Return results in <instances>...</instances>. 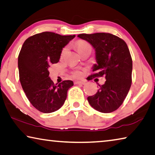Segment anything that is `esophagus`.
<instances>
[{
	"label": "esophagus",
	"instance_id": "1",
	"mask_svg": "<svg viewBox=\"0 0 155 155\" xmlns=\"http://www.w3.org/2000/svg\"><path fill=\"white\" fill-rule=\"evenodd\" d=\"M74 84H81V85H84L85 84V81H74Z\"/></svg>",
	"mask_w": 155,
	"mask_h": 155
}]
</instances>
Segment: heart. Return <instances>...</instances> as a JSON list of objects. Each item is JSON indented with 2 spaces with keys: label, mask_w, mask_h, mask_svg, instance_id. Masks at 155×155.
Masks as SVG:
<instances>
[{
  "label": "heart",
  "mask_w": 155,
  "mask_h": 155,
  "mask_svg": "<svg viewBox=\"0 0 155 155\" xmlns=\"http://www.w3.org/2000/svg\"><path fill=\"white\" fill-rule=\"evenodd\" d=\"M87 45H89V44H88L87 42H85V41H78L77 44V48L78 51H79L81 49H82L83 48H84V47L87 46ZM66 51H67V48H63V50L62 51V54H64L66 52ZM73 75L74 77L78 78L81 76V72H79V71H76V72H74Z\"/></svg>",
  "instance_id": "1"
}]
</instances>
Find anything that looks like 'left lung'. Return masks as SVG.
<instances>
[{"label": "left lung", "mask_w": 155, "mask_h": 155, "mask_svg": "<svg viewBox=\"0 0 155 155\" xmlns=\"http://www.w3.org/2000/svg\"><path fill=\"white\" fill-rule=\"evenodd\" d=\"M78 37L95 50L97 63L93 66L91 78L104 76L106 79L104 85H99L94 95L87 97L88 102L99 112H114L121 106L131 86L132 61L127 44L109 33L81 34Z\"/></svg>", "instance_id": "8db88e82"}]
</instances>
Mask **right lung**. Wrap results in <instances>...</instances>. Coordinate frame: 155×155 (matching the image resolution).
<instances>
[{
  "instance_id": "1",
  "label": "right lung",
  "mask_w": 155,
  "mask_h": 155,
  "mask_svg": "<svg viewBox=\"0 0 155 155\" xmlns=\"http://www.w3.org/2000/svg\"><path fill=\"white\" fill-rule=\"evenodd\" d=\"M74 37L44 31L29 37L22 46L18 58L19 79L27 98L38 111L51 113L64 104L73 81L55 85L48 68L59 61L63 48Z\"/></svg>"
}]
</instances>
